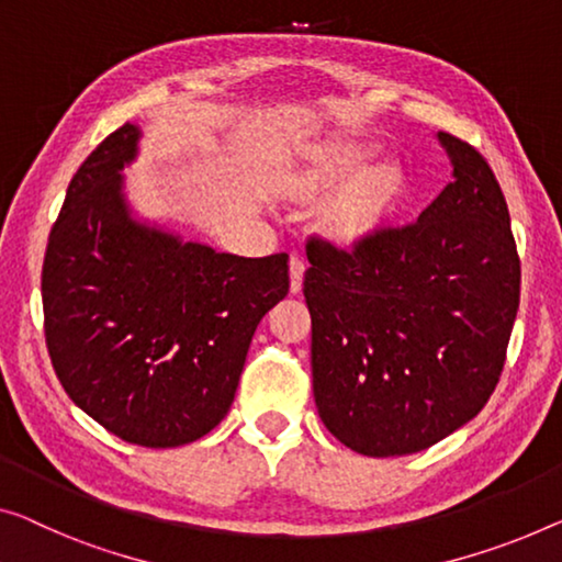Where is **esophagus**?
Listing matches in <instances>:
<instances>
[{
  "instance_id": "34e87169",
  "label": "esophagus",
  "mask_w": 562,
  "mask_h": 562,
  "mask_svg": "<svg viewBox=\"0 0 562 562\" xmlns=\"http://www.w3.org/2000/svg\"><path fill=\"white\" fill-rule=\"evenodd\" d=\"M305 262L300 257L292 255L290 257V292L292 295H297L300 288H303V274H305Z\"/></svg>"
}]
</instances>
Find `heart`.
Wrapping results in <instances>:
<instances>
[{
    "mask_svg": "<svg viewBox=\"0 0 562 562\" xmlns=\"http://www.w3.org/2000/svg\"><path fill=\"white\" fill-rule=\"evenodd\" d=\"M375 148L358 140H328L307 150L303 164L282 179V191L317 206V227L335 241L353 245L371 237L398 214L408 196V176L396 158L368 164Z\"/></svg>",
    "mask_w": 562,
    "mask_h": 562,
    "instance_id": "b5f03b06",
    "label": "heart"
}]
</instances>
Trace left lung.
Here are the masks:
<instances>
[{"label": "left lung", "mask_w": 562, "mask_h": 562, "mask_svg": "<svg viewBox=\"0 0 562 562\" xmlns=\"http://www.w3.org/2000/svg\"><path fill=\"white\" fill-rule=\"evenodd\" d=\"M454 179L406 227L340 249L310 237L305 303L323 424L368 457L414 454L482 412L520 307L507 201L474 146L439 133Z\"/></svg>", "instance_id": "8db88e82"}]
</instances>
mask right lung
<instances>
[{"mask_svg": "<svg viewBox=\"0 0 562 562\" xmlns=\"http://www.w3.org/2000/svg\"><path fill=\"white\" fill-rule=\"evenodd\" d=\"M136 146V125H121L67 187L42 265L45 340L82 412L123 441L169 449L227 416L290 274L284 252L224 255L133 220L121 169Z\"/></svg>", "mask_w": 562, "mask_h": 562, "instance_id": "right-lung-1", "label": "right lung"}]
</instances>
